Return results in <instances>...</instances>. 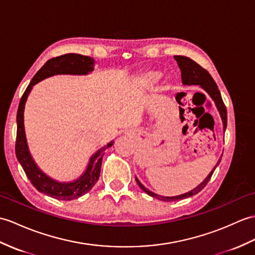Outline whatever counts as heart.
Listing matches in <instances>:
<instances>
[{
    "mask_svg": "<svg viewBox=\"0 0 255 255\" xmlns=\"http://www.w3.org/2000/svg\"><path fill=\"white\" fill-rule=\"evenodd\" d=\"M161 74L157 72H149L145 73L143 76L140 78V85L144 88H151L154 86L155 82L159 79Z\"/></svg>",
    "mask_w": 255,
    "mask_h": 255,
    "instance_id": "heart-1",
    "label": "heart"
}]
</instances>
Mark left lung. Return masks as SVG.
<instances>
[{
    "mask_svg": "<svg viewBox=\"0 0 255 255\" xmlns=\"http://www.w3.org/2000/svg\"><path fill=\"white\" fill-rule=\"evenodd\" d=\"M174 58L177 61V64H178V66L181 70L182 84L188 85V86L199 85L201 88L204 89V90L209 93V96L215 102V105H216L218 112H220L222 121H223V125H224V130H226V127H227V110H226V106H225V104L223 102L221 92H220V90H218V87L216 85V82L214 81V79L212 78V76L209 74L208 70L204 69L203 67H201L198 63H195L194 61H192L191 58H189V57L176 55V56H174ZM221 159H222V157L220 158V161L217 162L214 169H212V171L209 174V176L206 177V178L203 180V182H201L197 188L192 189L191 191H189L187 193L176 195V197H163V195H158L156 193H153L149 190V189H146L143 185H142V183L137 178H135V180H137V183L139 185V187L142 189V190H143L145 193H147L149 195H151V197H153V198H155L157 200H161V201H165V202L178 201V200H182V199H186V198H189V197H192V195L197 194L201 190H202V189L206 185H208V182L210 181L211 177H212L213 173H214L215 168L218 166V164H220Z\"/></svg>",
    "mask_w": 255,
    "mask_h": 255,
    "instance_id": "obj_1",
    "label": "left lung"
}]
</instances>
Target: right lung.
Instances as JSON below:
<instances>
[{"mask_svg": "<svg viewBox=\"0 0 255 255\" xmlns=\"http://www.w3.org/2000/svg\"><path fill=\"white\" fill-rule=\"evenodd\" d=\"M93 66V58L80 54H74V53L51 58L33 76L30 84H29L26 91L22 94L18 111H17V135L15 145L17 159H18L21 167L25 170L28 179L30 180L33 187L39 192H42L56 200L70 201L79 198L91 190L100 177L101 165H102V158L104 155L103 151L106 147L113 145V141L94 153L90 157V161H89L86 171L78 179L70 182H58L50 178L49 176H46L37 166V164L34 163L33 158L31 157L30 152H29L25 132V125H23L25 104L32 87L35 84H38L39 81L54 75H87L92 72Z\"/></svg>", "mask_w": 255, "mask_h": 255, "instance_id": "right-lung-1", "label": "right lung"}]
</instances>
